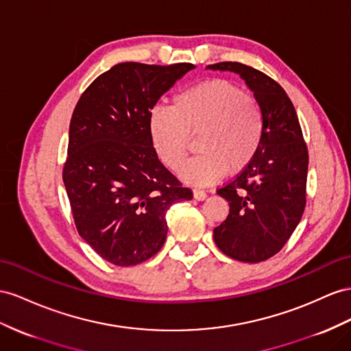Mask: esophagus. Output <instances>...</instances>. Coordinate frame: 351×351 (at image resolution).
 I'll use <instances>...</instances> for the list:
<instances>
[{
    "label": "esophagus",
    "mask_w": 351,
    "mask_h": 351,
    "mask_svg": "<svg viewBox=\"0 0 351 351\" xmlns=\"http://www.w3.org/2000/svg\"><path fill=\"white\" fill-rule=\"evenodd\" d=\"M206 197H208V193H206V191H203V190H194V199L195 200L202 202V200L206 199Z\"/></svg>",
    "instance_id": "1"
}]
</instances>
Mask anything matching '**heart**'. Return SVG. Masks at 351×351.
<instances>
[{"mask_svg":"<svg viewBox=\"0 0 351 351\" xmlns=\"http://www.w3.org/2000/svg\"><path fill=\"white\" fill-rule=\"evenodd\" d=\"M264 112L256 99L227 80H208L179 92L172 106H154L148 114L152 149L166 167L185 161L190 136L200 154L181 169L184 181L212 185L254 160L264 139Z\"/></svg>","mask_w":351,"mask_h":351,"instance_id":"1","label":"heart"}]
</instances>
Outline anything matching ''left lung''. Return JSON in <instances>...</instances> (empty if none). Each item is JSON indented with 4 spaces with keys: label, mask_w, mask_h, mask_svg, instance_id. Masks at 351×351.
<instances>
[{
    "label": "left lung",
    "mask_w": 351,
    "mask_h": 351,
    "mask_svg": "<svg viewBox=\"0 0 351 351\" xmlns=\"http://www.w3.org/2000/svg\"><path fill=\"white\" fill-rule=\"evenodd\" d=\"M208 68L239 74L264 112V139L256 156L217 190L228 202L230 213L213 230L215 243L227 256L261 263L286 245L301 221L308 149L293 104L273 78L239 62H219Z\"/></svg>",
    "instance_id": "1"
}]
</instances>
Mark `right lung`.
Here are the masks:
<instances>
[{
  "label": "right lung",
  "mask_w": 351,
  "mask_h": 351,
  "mask_svg": "<svg viewBox=\"0 0 351 351\" xmlns=\"http://www.w3.org/2000/svg\"><path fill=\"white\" fill-rule=\"evenodd\" d=\"M194 68L123 62L99 75L75 105L64 184L78 234L114 265L154 256L166 240L167 210L193 199L152 149L148 114Z\"/></svg>",
  "instance_id": "right-lung-1"
}]
</instances>
